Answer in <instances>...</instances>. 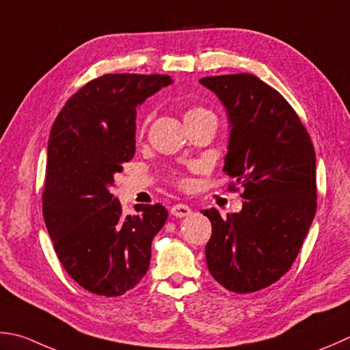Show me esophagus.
Wrapping results in <instances>:
<instances>
[{
  "instance_id": "obj_1",
  "label": "esophagus",
  "mask_w": 350,
  "mask_h": 350,
  "mask_svg": "<svg viewBox=\"0 0 350 350\" xmlns=\"http://www.w3.org/2000/svg\"><path fill=\"white\" fill-rule=\"evenodd\" d=\"M191 212H193V211H191V208L188 206V204H183V203L174 204V206L171 208V215H174V217H179V218L189 215Z\"/></svg>"
}]
</instances>
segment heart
Listing matches in <instances>:
<instances>
[{
    "label": "heart",
    "instance_id": "obj_1",
    "mask_svg": "<svg viewBox=\"0 0 350 350\" xmlns=\"http://www.w3.org/2000/svg\"><path fill=\"white\" fill-rule=\"evenodd\" d=\"M204 115H211V112L206 111V109H203V107H191L183 115L185 124H188V122H193V121H196L198 118H202V116H204ZM147 121H148V118L144 121V126L147 124ZM144 126H142V129H144Z\"/></svg>",
    "mask_w": 350,
    "mask_h": 350
}]
</instances>
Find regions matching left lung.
I'll return each instance as SVG.
<instances>
[{
	"label": "left lung",
	"mask_w": 350,
	"mask_h": 350,
	"mask_svg": "<svg viewBox=\"0 0 350 350\" xmlns=\"http://www.w3.org/2000/svg\"><path fill=\"white\" fill-rule=\"evenodd\" d=\"M229 121L223 171L244 188L243 209L221 218L204 209L212 235L206 262L226 290L245 294L282 278L316 215V152L297 113L252 74L203 77Z\"/></svg>",
	"instance_id": "8db88e82"
}]
</instances>
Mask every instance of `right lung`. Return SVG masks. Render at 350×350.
Wrapping results in <instances>:
<instances>
[{"instance_id":"right-lung-1","label":"right lung","mask_w":350,"mask_h":350,"mask_svg":"<svg viewBox=\"0 0 350 350\" xmlns=\"http://www.w3.org/2000/svg\"><path fill=\"white\" fill-rule=\"evenodd\" d=\"M171 83L165 74H106L75 92L53 124L45 224L68 275L98 296H121L146 276L152 241L167 221L159 203L122 215L111 188L135 156L136 109Z\"/></svg>"}]
</instances>
